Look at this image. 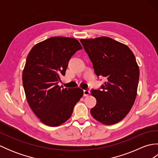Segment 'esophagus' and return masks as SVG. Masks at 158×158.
I'll use <instances>...</instances> for the list:
<instances>
[{"label": "esophagus", "mask_w": 158, "mask_h": 158, "mask_svg": "<svg viewBox=\"0 0 158 158\" xmlns=\"http://www.w3.org/2000/svg\"><path fill=\"white\" fill-rule=\"evenodd\" d=\"M89 93H90V92H89V89H84V90H83V96H88L89 94Z\"/></svg>", "instance_id": "obj_1"}]
</instances>
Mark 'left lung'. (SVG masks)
<instances>
[{
    "label": "left lung",
    "instance_id": "obj_1",
    "mask_svg": "<svg viewBox=\"0 0 158 158\" xmlns=\"http://www.w3.org/2000/svg\"><path fill=\"white\" fill-rule=\"evenodd\" d=\"M97 77L106 78L100 89H92L96 105L92 117L106 125L122 120L135 103L139 80L135 56L127 45L106 36L81 39Z\"/></svg>",
    "mask_w": 158,
    "mask_h": 158
}]
</instances>
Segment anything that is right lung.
I'll return each mask as SVG.
<instances>
[{"mask_svg":"<svg viewBox=\"0 0 158 158\" xmlns=\"http://www.w3.org/2000/svg\"><path fill=\"white\" fill-rule=\"evenodd\" d=\"M81 49L75 39L54 36L35 45L28 53L22 74L23 89L32 111L47 126L64 123L83 96L81 88L58 85L70 58Z\"/></svg>","mask_w":158,"mask_h":158,"instance_id":"add662e5","label":"right lung"}]
</instances>
